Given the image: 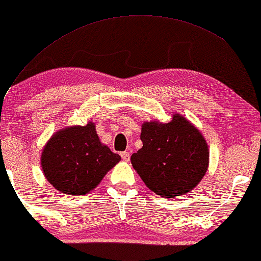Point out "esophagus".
Instances as JSON below:
<instances>
[{
	"instance_id": "esophagus-1",
	"label": "esophagus",
	"mask_w": 261,
	"mask_h": 261,
	"mask_svg": "<svg viewBox=\"0 0 261 261\" xmlns=\"http://www.w3.org/2000/svg\"><path fill=\"white\" fill-rule=\"evenodd\" d=\"M121 156H122V159L124 161H129L130 160V153L126 152V151L121 152Z\"/></svg>"
}]
</instances>
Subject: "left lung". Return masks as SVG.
Instances as JSON below:
<instances>
[{
  "instance_id": "left-lung-1",
  "label": "left lung",
  "mask_w": 261,
  "mask_h": 261,
  "mask_svg": "<svg viewBox=\"0 0 261 261\" xmlns=\"http://www.w3.org/2000/svg\"><path fill=\"white\" fill-rule=\"evenodd\" d=\"M143 147L131 164L148 188L163 197L188 193L208 168L209 151L195 126L180 115L169 123L146 122L142 126Z\"/></svg>"
}]
</instances>
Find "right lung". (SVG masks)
Segmentation results:
<instances>
[{"mask_svg":"<svg viewBox=\"0 0 261 261\" xmlns=\"http://www.w3.org/2000/svg\"><path fill=\"white\" fill-rule=\"evenodd\" d=\"M121 160L102 145L93 123L57 132L41 154L44 174L56 189L71 195H85Z\"/></svg>","mask_w":261,"mask_h":261,"instance_id":"right-lung-1","label":"right lung"}]
</instances>
